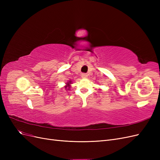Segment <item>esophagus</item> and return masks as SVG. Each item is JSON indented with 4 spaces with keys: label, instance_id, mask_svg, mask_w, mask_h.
Returning <instances> with one entry per match:
<instances>
[{
    "label": "esophagus",
    "instance_id": "esophagus-1",
    "mask_svg": "<svg viewBox=\"0 0 160 160\" xmlns=\"http://www.w3.org/2000/svg\"><path fill=\"white\" fill-rule=\"evenodd\" d=\"M81 77H83V78H87V77H88V75H87L86 73H82Z\"/></svg>",
    "mask_w": 160,
    "mask_h": 160
}]
</instances>
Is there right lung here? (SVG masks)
<instances>
[{
  "label": "right lung",
  "mask_w": 160,
  "mask_h": 160,
  "mask_svg": "<svg viewBox=\"0 0 160 160\" xmlns=\"http://www.w3.org/2000/svg\"><path fill=\"white\" fill-rule=\"evenodd\" d=\"M69 82H71V81H69ZM69 82H68V83H67V86H66V87H65V88H67V87H68V88H67V89H69V88H70V87H69V84H70V83H69Z\"/></svg>",
  "instance_id": "obj_1"
}]
</instances>
